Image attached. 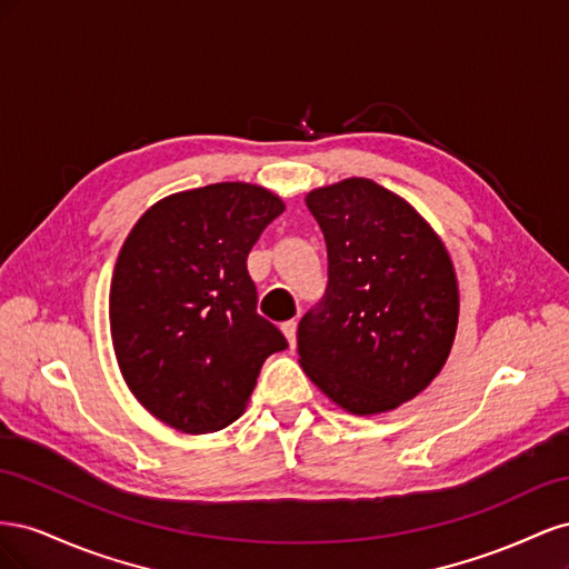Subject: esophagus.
<instances>
[{"label":"esophagus","mask_w":569,"mask_h":569,"mask_svg":"<svg viewBox=\"0 0 569 569\" xmlns=\"http://www.w3.org/2000/svg\"><path fill=\"white\" fill-rule=\"evenodd\" d=\"M297 325H299L297 320H287V322L282 325V332H284V337H287L291 349L297 347Z\"/></svg>","instance_id":"obj_1"}]
</instances>
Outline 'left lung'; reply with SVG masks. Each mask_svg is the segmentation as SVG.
Returning <instances> with one entry per match:
<instances>
[{
    "mask_svg": "<svg viewBox=\"0 0 569 569\" xmlns=\"http://www.w3.org/2000/svg\"><path fill=\"white\" fill-rule=\"evenodd\" d=\"M327 244V287L299 322L306 375L356 416L418 396L449 358L458 284L410 203L366 178L306 197Z\"/></svg>",
    "mask_w": 569,
    "mask_h": 569,
    "instance_id": "left-lung-1",
    "label": "left lung"
}]
</instances>
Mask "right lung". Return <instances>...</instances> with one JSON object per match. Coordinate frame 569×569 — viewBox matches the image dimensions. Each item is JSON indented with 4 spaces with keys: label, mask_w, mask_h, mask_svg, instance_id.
<instances>
[{
    "label": "right lung",
    "mask_w": 569,
    "mask_h": 569,
    "mask_svg": "<svg viewBox=\"0 0 569 569\" xmlns=\"http://www.w3.org/2000/svg\"><path fill=\"white\" fill-rule=\"evenodd\" d=\"M284 211L268 189L218 182L159 201L118 253L109 318L120 372L151 416L187 435L228 427L266 358L289 343L256 313L247 258Z\"/></svg>",
    "instance_id": "right-lung-1"
}]
</instances>
